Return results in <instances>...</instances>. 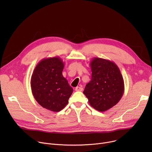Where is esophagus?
I'll return each mask as SVG.
<instances>
[{"label": "esophagus", "instance_id": "34e87169", "mask_svg": "<svg viewBox=\"0 0 152 152\" xmlns=\"http://www.w3.org/2000/svg\"><path fill=\"white\" fill-rule=\"evenodd\" d=\"M83 90V87H79V86L76 87V89H75V91H82Z\"/></svg>", "mask_w": 152, "mask_h": 152}]
</instances>
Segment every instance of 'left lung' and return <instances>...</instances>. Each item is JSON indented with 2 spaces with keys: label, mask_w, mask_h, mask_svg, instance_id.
<instances>
[{
  "label": "left lung",
  "mask_w": 152,
  "mask_h": 152,
  "mask_svg": "<svg viewBox=\"0 0 152 152\" xmlns=\"http://www.w3.org/2000/svg\"><path fill=\"white\" fill-rule=\"evenodd\" d=\"M90 65L91 80L83 93L91 107L99 111H105L116 105L123 97V76L118 66L108 60L95 57Z\"/></svg>",
  "instance_id": "left-lung-1"
}]
</instances>
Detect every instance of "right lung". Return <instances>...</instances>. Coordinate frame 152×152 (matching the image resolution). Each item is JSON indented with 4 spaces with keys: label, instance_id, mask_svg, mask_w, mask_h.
Here are the masks:
<instances>
[{
    "label": "right lung",
    "instance_id": "1",
    "mask_svg": "<svg viewBox=\"0 0 152 152\" xmlns=\"http://www.w3.org/2000/svg\"><path fill=\"white\" fill-rule=\"evenodd\" d=\"M64 66L58 57L44 58L35 67L31 79L36 100L43 108L55 112L65 107L73 91L62 75Z\"/></svg>",
    "mask_w": 152,
    "mask_h": 152
}]
</instances>
